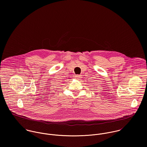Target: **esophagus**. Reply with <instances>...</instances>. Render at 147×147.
Segmentation results:
<instances>
[{
  "label": "esophagus",
  "instance_id": "esophagus-1",
  "mask_svg": "<svg viewBox=\"0 0 147 147\" xmlns=\"http://www.w3.org/2000/svg\"><path fill=\"white\" fill-rule=\"evenodd\" d=\"M74 77H75V78H76V79H78L80 76L79 75H75Z\"/></svg>",
  "mask_w": 147,
  "mask_h": 147
}]
</instances>
